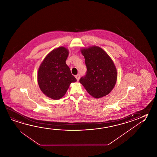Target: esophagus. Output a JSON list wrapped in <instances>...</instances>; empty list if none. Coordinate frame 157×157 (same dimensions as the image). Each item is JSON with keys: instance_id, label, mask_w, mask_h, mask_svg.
I'll use <instances>...</instances> for the list:
<instances>
[{"instance_id": "esophagus-1", "label": "esophagus", "mask_w": 157, "mask_h": 157, "mask_svg": "<svg viewBox=\"0 0 157 157\" xmlns=\"http://www.w3.org/2000/svg\"><path fill=\"white\" fill-rule=\"evenodd\" d=\"M75 78H76V79H77V81H79V80L80 79V75H76L75 76Z\"/></svg>"}]
</instances>
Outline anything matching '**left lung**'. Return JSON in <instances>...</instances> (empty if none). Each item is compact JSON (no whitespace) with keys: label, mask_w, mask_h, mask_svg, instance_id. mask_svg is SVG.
<instances>
[{"label":"left lung","mask_w":157,"mask_h":157,"mask_svg":"<svg viewBox=\"0 0 157 157\" xmlns=\"http://www.w3.org/2000/svg\"><path fill=\"white\" fill-rule=\"evenodd\" d=\"M84 56L86 74L79 82L91 96L95 98L105 96L116 84L117 72L113 61L98 46L80 49Z\"/></svg>","instance_id":"1"}]
</instances>
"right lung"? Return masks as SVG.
Segmentation results:
<instances>
[{
  "label": "right lung",
  "mask_w": 157,
  "mask_h": 157,
  "mask_svg": "<svg viewBox=\"0 0 157 157\" xmlns=\"http://www.w3.org/2000/svg\"><path fill=\"white\" fill-rule=\"evenodd\" d=\"M69 51L60 47L48 53L38 70L37 82L41 91L51 99H60L66 94L71 82H77L66 61Z\"/></svg>",
  "instance_id": "add662e5"
}]
</instances>
